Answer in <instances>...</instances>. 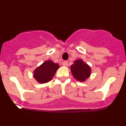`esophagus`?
Returning a JSON list of instances; mask_svg holds the SVG:
<instances>
[{
    "mask_svg": "<svg viewBox=\"0 0 126 126\" xmlns=\"http://www.w3.org/2000/svg\"><path fill=\"white\" fill-rule=\"evenodd\" d=\"M62 65H63V66L64 67H67V65H68V63H67V61H64V62H62Z\"/></svg>",
    "mask_w": 126,
    "mask_h": 126,
    "instance_id": "esophagus-1",
    "label": "esophagus"
}]
</instances>
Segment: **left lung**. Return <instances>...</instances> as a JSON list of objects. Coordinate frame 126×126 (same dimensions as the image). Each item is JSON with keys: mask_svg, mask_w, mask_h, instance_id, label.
<instances>
[{"mask_svg": "<svg viewBox=\"0 0 126 126\" xmlns=\"http://www.w3.org/2000/svg\"><path fill=\"white\" fill-rule=\"evenodd\" d=\"M71 71L74 78L81 82L85 81L91 74L90 67L81 59L74 61V64L71 66Z\"/></svg>", "mask_w": 126, "mask_h": 126, "instance_id": "1", "label": "left lung"}]
</instances>
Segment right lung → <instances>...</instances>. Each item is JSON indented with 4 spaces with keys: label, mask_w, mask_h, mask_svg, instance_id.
<instances>
[{
    "label": "right lung",
    "mask_w": 126,
    "mask_h": 126,
    "mask_svg": "<svg viewBox=\"0 0 126 126\" xmlns=\"http://www.w3.org/2000/svg\"><path fill=\"white\" fill-rule=\"evenodd\" d=\"M59 67L58 64L47 61L34 70L33 76L40 83H46L52 79Z\"/></svg>",
    "instance_id": "add662e5"
}]
</instances>
